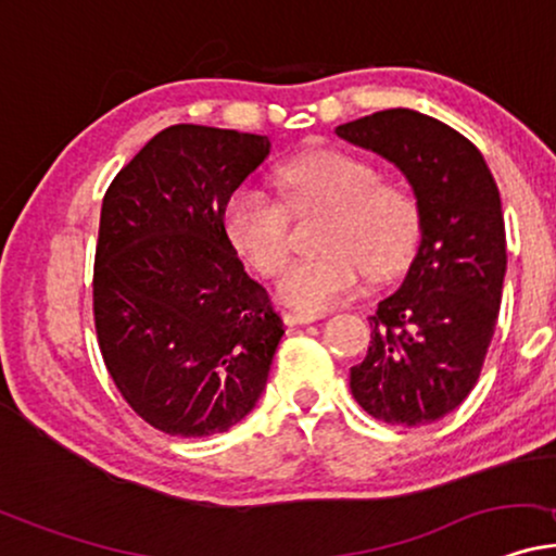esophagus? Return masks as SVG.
<instances>
[{
	"instance_id": "esophagus-1",
	"label": "esophagus",
	"mask_w": 556,
	"mask_h": 556,
	"mask_svg": "<svg viewBox=\"0 0 556 556\" xmlns=\"http://www.w3.org/2000/svg\"><path fill=\"white\" fill-rule=\"evenodd\" d=\"M319 314H304V312H283V321L289 327L296 325H309V321H317Z\"/></svg>"
}]
</instances>
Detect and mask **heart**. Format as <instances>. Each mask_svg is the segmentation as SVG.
Instances as JSON below:
<instances>
[{
    "instance_id": "1",
    "label": "heart",
    "mask_w": 556,
    "mask_h": 556,
    "mask_svg": "<svg viewBox=\"0 0 556 556\" xmlns=\"http://www.w3.org/2000/svg\"><path fill=\"white\" fill-rule=\"evenodd\" d=\"M283 201L242 185L224 205V226L260 276H276L293 247V214L327 208L319 255L301 257L278 280V299L304 314L332 309L371 273L389 278L415 255L420 211L400 185L381 182L374 164L338 149H314L278 169Z\"/></svg>"
}]
</instances>
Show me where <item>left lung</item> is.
I'll return each instance as SVG.
<instances>
[{
	"instance_id": "1",
	"label": "left lung",
	"mask_w": 556,
	"mask_h": 556,
	"mask_svg": "<svg viewBox=\"0 0 556 556\" xmlns=\"http://www.w3.org/2000/svg\"><path fill=\"white\" fill-rule=\"evenodd\" d=\"M334 134L402 169L422 231L400 291L368 317L371 345L351 368V392L381 422H435L477 387L497 327L508 265L497 185L467 136L407 108Z\"/></svg>"
}]
</instances>
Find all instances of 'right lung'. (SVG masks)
I'll list each match as a JSON object with an SVG mask.
<instances>
[{
  "instance_id": "add662e5",
  "label": "right lung",
  "mask_w": 556,
  "mask_h": 556,
  "mask_svg": "<svg viewBox=\"0 0 556 556\" xmlns=\"http://www.w3.org/2000/svg\"><path fill=\"white\" fill-rule=\"evenodd\" d=\"M267 152V136L180 123L102 198L98 345L128 407L162 433H224L265 389L283 321L244 273L224 205Z\"/></svg>"
}]
</instances>
